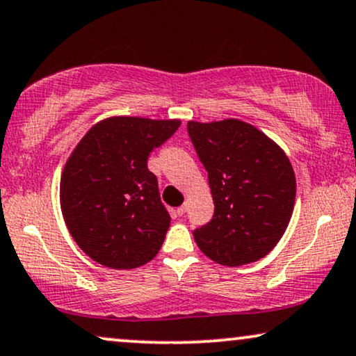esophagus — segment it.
<instances>
[{
    "instance_id": "1",
    "label": "esophagus",
    "mask_w": 356,
    "mask_h": 356,
    "mask_svg": "<svg viewBox=\"0 0 356 356\" xmlns=\"http://www.w3.org/2000/svg\"><path fill=\"white\" fill-rule=\"evenodd\" d=\"M186 211H188V206H186V204H183L181 207L177 209V213H178V216H184V213H186Z\"/></svg>"
}]
</instances>
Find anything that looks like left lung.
Here are the masks:
<instances>
[{
    "label": "left lung",
    "instance_id": "left-lung-1",
    "mask_svg": "<svg viewBox=\"0 0 356 356\" xmlns=\"http://www.w3.org/2000/svg\"><path fill=\"white\" fill-rule=\"evenodd\" d=\"M207 172L213 216L193 230L199 250L222 266L259 261L289 227L296 181L279 145L240 120L188 123Z\"/></svg>",
    "mask_w": 356,
    "mask_h": 356
}]
</instances>
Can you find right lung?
Instances as JSON below:
<instances>
[{"label": "right lung", "mask_w": 356, "mask_h": 356, "mask_svg": "<svg viewBox=\"0 0 356 356\" xmlns=\"http://www.w3.org/2000/svg\"><path fill=\"white\" fill-rule=\"evenodd\" d=\"M178 120L116 116L95 124L63 170L60 201L77 246L102 266L134 269L154 259L170 216L147 168Z\"/></svg>", "instance_id": "add662e5"}]
</instances>
